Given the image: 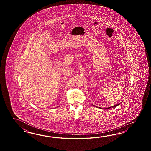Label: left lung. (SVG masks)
I'll return each instance as SVG.
<instances>
[{
	"label": "left lung",
	"instance_id": "1",
	"mask_svg": "<svg viewBox=\"0 0 151 151\" xmlns=\"http://www.w3.org/2000/svg\"><path fill=\"white\" fill-rule=\"evenodd\" d=\"M122 103V102H121V103H119L118 104H117V105H114V106H112V107H108V108H105V109H111V107H115L116 106H118L119 105H120L121 103ZM102 109V108H101Z\"/></svg>",
	"mask_w": 151,
	"mask_h": 151
}]
</instances>
